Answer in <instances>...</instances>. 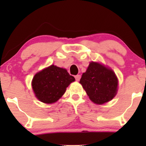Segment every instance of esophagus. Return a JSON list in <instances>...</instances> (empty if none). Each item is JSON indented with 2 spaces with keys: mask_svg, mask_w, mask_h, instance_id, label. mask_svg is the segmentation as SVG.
<instances>
[{
  "mask_svg": "<svg viewBox=\"0 0 146 146\" xmlns=\"http://www.w3.org/2000/svg\"><path fill=\"white\" fill-rule=\"evenodd\" d=\"M75 78H76V81H79L80 79V75H77V76H75Z\"/></svg>",
  "mask_w": 146,
  "mask_h": 146,
  "instance_id": "esophagus-1",
  "label": "esophagus"
}]
</instances>
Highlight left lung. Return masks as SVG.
I'll use <instances>...</instances> for the list:
<instances>
[{
	"label": "left lung",
	"mask_w": 146,
	"mask_h": 146,
	"mask_svg": "<svg viewBox=\"0 0 146 146\" xmlns=\"http://www.w3.org/2000/svg\"><path fill=\"white\" fill-rule=\"evenodd\" d=\"M80 83L92 102L102 104L111 100L117 95L118 79L111 69L99 63H90L83 73Z\"/></svg>",
	"instance_id": "left-lung-1"
}]
</instances>
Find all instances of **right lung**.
Returning <instances> with one entry per match:
<instances>
[{
  "mask_svg": "<svg viewBox=\"0 0 146 146\" xmlns=\"http://www.w3.org/2000/svg\"><path fill=\"white\" fill-rule=\"evenodd\" d=\"M73 81L75 78L66 69L51 65L35 74L32 86L39 101L51 104L62 97L66 88Z\"/></svg>",
  "mask_w": 146,
  "mask_h": 146,
  "instance_id": "right-lung-1",
  "label": "right lung"
}]
</instances>
